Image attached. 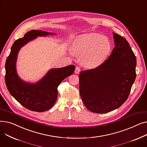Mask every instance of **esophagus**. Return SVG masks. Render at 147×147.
Wrapping results in <instances>:
<instances>
[{
  "label": "esophagus",
  "mask_w": 147,
  "mask_h": 147,
  "mask_svg": "<svg viewBox=\"0 0 147 147\" xmlns=\"http://www.w3.org/2000/svg\"><path fill=\"white\" fill-rule=\"evenodd\" d=\"M80 71V68L79 67H76L75 69V73L76 74H79Z\"/></svg>",
  "instance_id": "obj_1"
}]
</instances>
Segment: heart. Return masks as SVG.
I'll list each match as a JSON object with an SVG mask.
<instances>
[{"instance_id": "obj_1", "label": "heart", "mask_w": 147, "mask_h": 147, "mask_svg": "<svg viewBox=\"0 0 147 147\" xmlns=\"http://www.w3.org/2000/svg\"><path fill=\"white\" fill-rule=\"evenodd\" d=\"M111 50V45L109 39L98 33L80 35L75 38L71 46L73 54L82 57L84 64L89 68L102 65Z\"/></svg>"}]
</instances>
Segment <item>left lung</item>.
<instances>
[{
	"mask_svg": "<svg viewBox=\"0 0 147 147\" xmlns=\"http://www.w3.org/2000/svg\"><path fill=\"white\" fill-rule=\"evenodd\" d=\"M115 47L100 66L79 74L80 94L90 111L106 113L128 98L136 79V59L126 38L113 33Z\"/></svg>",
	"mask_w": 147,
	"mask_h": 147,
	"instance_id": "8db88e82",
	"label": "left lung"
}]
</instances>
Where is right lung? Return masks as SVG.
<instances>
[{
	"mask_svg": "<svg viewBox=\"0 0 147 147\" xmlns=\"http://www.w3.org/2000/svg\"><path fill=\"white\" fill-rule=\"evenodd\" d=\"M54 33L42 30H30L22 38L15 41L5 64V83L11 95L26 109L33 111L43 112L50 109L58 96V86L75 69L74 65L51 69L43 78L36 83L22 80L18 76L16 63L20 49L37 36L53 35Z\"/></svg>",
	"mask_w": 147,
	"mask_h": 147,
	"instance_id": "obj_1",
	"label": "right lung"
}]
</instances>
